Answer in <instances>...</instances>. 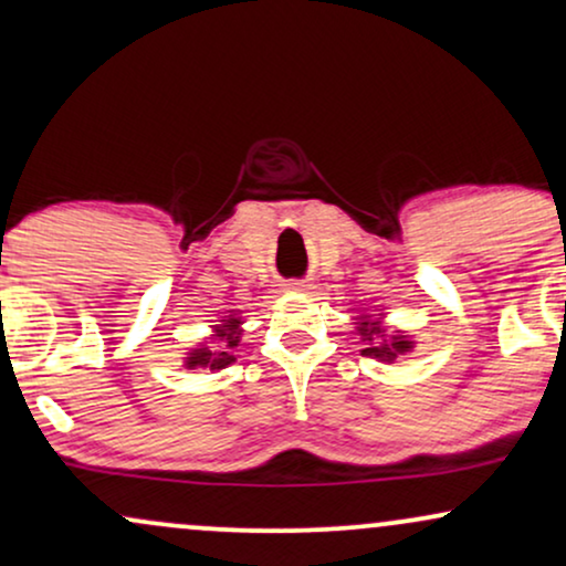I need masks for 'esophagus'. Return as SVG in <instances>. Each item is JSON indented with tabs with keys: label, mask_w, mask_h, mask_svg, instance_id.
I'll return each mask as SVG.
<instances>
[{
	"label": "esophagus",
	"mask_w": 566,
	"mask_h": 566,
	"mask_svg": "<svg viewBox=\"0 0 566 566\" xmlns=\"http://www.w3.org/2000/svg\"><path fill=\"white\" fill-rule=\"evenodd\" d=\"M284 287H287L290 292H307V290H311V284H307V282H287Z\"/></svg>",
	"instance_id": "esophagus-1"
}]
</instances>
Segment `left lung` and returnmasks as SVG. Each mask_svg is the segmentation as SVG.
Returning a JSON list of instances; mask_svg holds the SVG:
<instances>
[{
  "mask_svg": "<svg viewBox=\"0 0 566 566\" xmlns=\"http://www.w3.org/2000/svg\"><path fill=\"white\" fill-rule=\"evenodd\" d=\"M355 332L360 334V339L366 342V347L360 349L366 357H376L378 363H395L399 355L412 353L415 349V336L407 332H386L384 328V313H378L374 318L370 313H360L355 318Z\"/></svg>",
  "mask_w": 566,
  "mask_h": 566,
  "instance_id": "8db88e82",
  "label": "left lung"
}]
</instances>
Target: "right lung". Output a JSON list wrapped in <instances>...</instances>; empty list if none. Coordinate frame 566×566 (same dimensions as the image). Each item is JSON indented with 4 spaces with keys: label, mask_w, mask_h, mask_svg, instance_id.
Masks as SVG:
<instances>
[{
    "label": "right lung",
    "mask_w": 566,
    "mask_h": 566,
    "mask_svg": "<svg viewBox=\"0 0 566 566\" xmlns=\"http://www.w3.org/2000/svg\"><path fill=\"white\" fill-rule=\"evenodd\" d=\"M242 316H238L234 311H227L224 316L219 318V324L211 326V334L208 339L198 342L196 347H190L182 357V366L196 370V368H209V370H221L227 366H232L238 360L234 349H238L240 339H242Z\"/></svg>",
    "instance_id": "right-lung-1"
}]
</instances>
